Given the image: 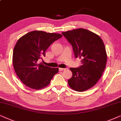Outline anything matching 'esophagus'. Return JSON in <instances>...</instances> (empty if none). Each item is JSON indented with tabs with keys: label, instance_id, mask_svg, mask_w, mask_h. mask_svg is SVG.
Segmentation results:
<instances>
[{
	"label": "esophagus",
	"instance_id": "obj_1",
	"mask_svg": "<svg viewBox=\"0 0 121 121\" xmlns=\"http://www.w3.org/2000/svg\"><path fill=\"white\" fill-rule=\"evenodd\" d=\"M59 71H64V70H65L66 69H64V68H59Z\"/></svg>",
	"mask_w": 121,
	"mask_h": 121
}]
</instances>
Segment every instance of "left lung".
Wrapping results in <instances>:
<instances>
[{"mask_svg":"<svg viewBox=\"0 0 121 121\" xmlns=\"http://www.w3.org/2000/svg\"><path fill=\"white\" fill-rule=\"evenodd\" d=\"M62 34L71 44L75 57L81 59V66L70 69L72 76L68 80L69 86L78 92L90 89L97 82L106 67L107 56L104 42L99 35L85 29Z\"/></svg>","mask_w":121,"mask_h":121,"instance_id":"left-lung-1","label":"left lung"}]
</instances>
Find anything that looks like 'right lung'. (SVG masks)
I'll use <instances>...</instances> for the list:
<instances>
[{"label":"right lung","instance_id":"add662e5","mask_svg":"<svg viewBox=\"0 0 121 121\" xmlns=\"http://www.w3.org/2000/svg\"><path fill=\"white\" fill-rule=\"evenodd\" d=\"M61 34L33 31L17 40L14 48L13 63L20 80L28 87L40 90L46 87L59 68H51L39 64L38 60L45 56V51Z\"/></svg>","mask_w":121,"mask_h":121}]
</instances>
